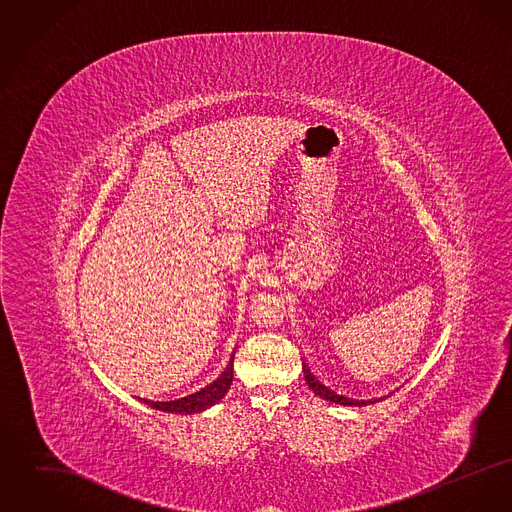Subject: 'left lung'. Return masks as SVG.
I'll return each mask as SVG.
<instances>
[{"instance_id":"obj_1","label":"left lung","mask_w":512,"mask_h":512,"mask_svg":"<svg viewBox=\"0 0 512 512\" xmlns=\"http://www.w3.org/2000/svg\"><path fill=\"white\" fill-rule=\"evenodd\" d=\"M303 372H305V382H307V386L315 391V395L326 399V401H330V403L345 405V407H365V405H374V403L382 401V397H380V399H361V397L341 395L338 391L332 390L330 386H326L307 363H303Z\"/></svg>"}]
</instances>
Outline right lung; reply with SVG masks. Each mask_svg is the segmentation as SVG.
<instances>
[{
  "label": "right lung",
  "mask_w": 512,
  "mask_h": 512,
  "mask_svg": "<svg viewBox=\"0 0 512 512\" xmlns=\"http://www.w3.org/2000/svg\"><path fill=\"white\" fill-rule=\"evenodd\" d=\"M232 363H234V357H232L230 365L224 368V372L220 374L217 380H213L209 386H205L203 390L195 391L192 395H186V397H180V399H174V401H153V399H144V403H147V405L153 407V409L165 411V413H201V411L209 409L211 405H215L217 401H220V399L226 395V391L230 390L232 378H234Z\"/></svg>",
  "instance_id": "obj_1"
}]
</instances>
